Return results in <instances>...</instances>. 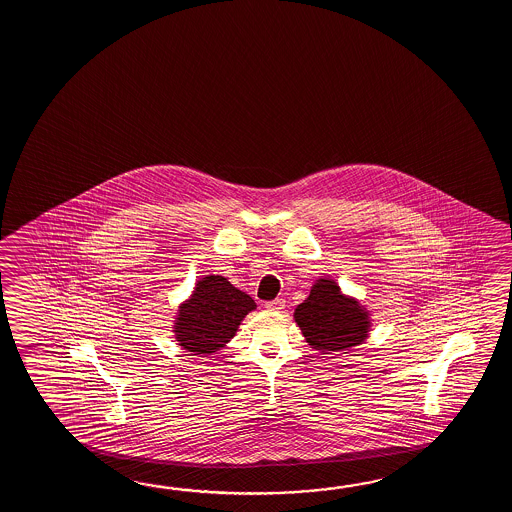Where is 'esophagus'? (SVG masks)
Returning a JSON list of instances; mask_svg holds the SVG:
<instances>
[{"instance_id": "obj_1", "label": "esophagus", "mask_w": 512, "mask_h": 512, "mask_svg": "<svg viewBox=\"0 0 512 512\" xmlns=\"http://www.w3.org/2000/svg\"><path fill=\"white\" fill-rule=\"evenodd\" d=\"M283 307H285V300L283 298H276V300H271V302H267L265 304V309H269V311H282Z\"/></svg>"}]
</instances>
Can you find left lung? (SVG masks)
Listing matches in <instances>:
<instances>
[{
  "instance_id": "left-lung-1",
  "label": "left lung",
  "mask_w": 512,
  "mask_h": 512,
  "mask_svg": "<svg viewBox=\"0 0 512 512\" xmlns=\"http://www.w3.org/2000/svg\"><path fill=\"white\" fill-rule=\"evenodd\" d=\"M294 322L305 342L322 353L346 351L362 344L371 329L370 311L342 293L333 278H318L311 293L294 309Z\"/></svg>"
}]
</instances>
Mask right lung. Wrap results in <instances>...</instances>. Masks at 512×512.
<instances>
[{"mask_svg":"<svg viewBox=\"0 0 512 512\" xmlns=\"http://www.w3.org/2000/svg\"><path fill=\"white\" fill-rule=\"evenodd\" d=\"M256 309L251 296L219 276L208 274L196 283L190 298L179 305L175 340L194 355H214L236 335L241 320Z\"/></svg>","mask_w":512,"mask_h":512,"instance_id":"1","label":"right lung"}]
</instances>
